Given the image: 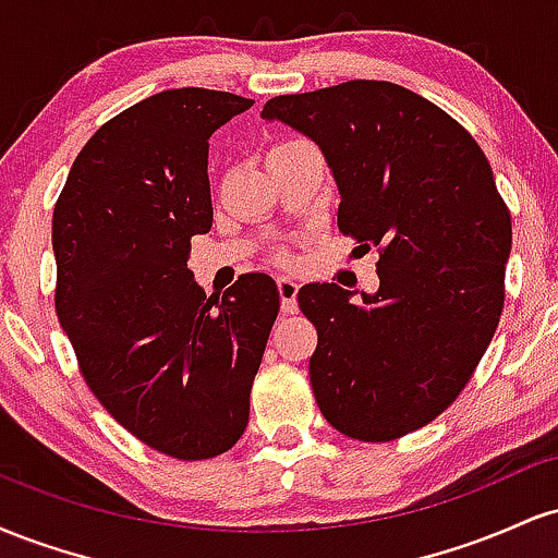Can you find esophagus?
Wrapping results in <instances>:
<instances>
[{
	"label": "esophagus",
	"instance_id": "obj_1",
	"mask_svg": "<svg viewBox=\"0 0 558 558\" xmlns=\"http://www.w3.org/2000/svg\"><path fill=\"white\" fill-rule=\"evenodd\" d=\"M278 293H280V310L286 312V315H293V312L299 310L296 304V296H299V283L293 278H278Z\"/></svg>",
	"mask_w": 558,
	"mask_h": 558
}]
</instances>
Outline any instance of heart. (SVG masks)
<instances>
[{
  "mask_svg": "<svg viewBox=\"0 0 558 558\" xmlns=\"http://www.w3.org/2000/svg\"><path fill=\"white\" fill-rule=\"evenodd\" d=\"M275 259H278V262H286L288 257H286V252H278V254H275Z\"/></svg>",
  "mask_w": 558,
  "mask_h": 558,
  "instance_id": "b5f03b06",
  "label": "heart"
}]
</instances>
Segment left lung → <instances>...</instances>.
Segmentation results:
<instances>
[{"label": "left lung", "instance_id": "8db88e82", "mask_svg": "<svg viewBox=\"0 0 558 558\" xmlns=\"http://www.w3.org/2000/svg\"><path fill=\"white\" fill-rule=\"evenodd\" d=\"M323 149L338 228L377 248L380 288L310 283L299 306L317 328L310 360L323 417L386 444L457 401L504 310L511 217L488 157L451 114L388 81L275 96L262 110Z\"/></svg>", "mask_w": 558, "mask_h": 558}]
</instances>
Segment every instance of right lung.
I'll return each instance as SVG.
<instances>
[{
	"mask_svg": "<svg viewBox=\"0 0 558 558\" xmlns=\"http://www.w3.org/2000/svg\"><path fill=\"white\" fill-rule=\"evenodd\" d=\"M252 99L170 88L105 123L54 204V306L81 375L128 433L196 462L235 446L248 422L280 296L241 275L207 299L191 239L213 228L209 136Z\"/></svg>",
	"mask_w": 558,
	"mask_h": 558,
	"instance_id": "right-lung-1",
	"label": "right lung"
}]
</instances>
